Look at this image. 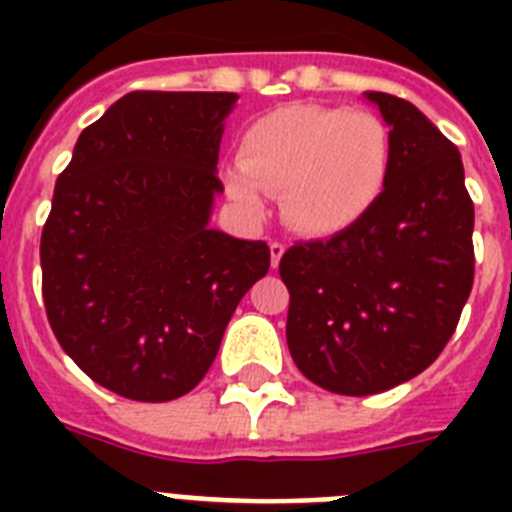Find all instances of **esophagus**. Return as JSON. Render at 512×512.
<instances>
[{"label": "esophagus", "mask_w": 512, "mask_h": 512, "mask_svg": "<svg viewBox=\"0 0 512 512\" xmlns=\"http://www.w3.org/2000/svg\"><path fill=\"white\" fill-rule=\"evenodd\" d=\"M269 253H271V266L277 269L279 261H282V256H284V243L271 241V243H269Z\"/></svg>", "instance_id": "obj_1"}]
</instances>
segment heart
Here are the masks:
<instances>
[{
    "label": "heart",
    "mask_w": 512,
    "mask_h": 512,
    "mask_svg": "<svg viewBox=\"0 0 512 512\" xmlns=\"http://www.w3.org/2000/svg\"><path fill=\"white\" fill-rule=\"evenodd\" d=\"M392 166L390 130L366 110L287 104L246 128L238 169L223 176L248 215L279 192L284 223L305 235H336L377 205Z\"/></svg>",
    "instance_id": "obj_1"
}]
</instances>
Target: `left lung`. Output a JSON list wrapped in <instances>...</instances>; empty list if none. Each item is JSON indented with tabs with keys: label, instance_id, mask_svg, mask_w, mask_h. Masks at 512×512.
Returning <instances> with one entry per match:
<instances>
[{
	"label": "left lung",
	"instance_id": "obj_1",
	"mask_svg": "<svg viewBox=\"0 0 512 512\" xmlns=\"http://www.w3.org/2000/svg\"><path fill=\"white\" fill-rule=\"evenodd\" d=\"M390 125L377 205L328 241L295 243L287 346L310 382L364 397L418 377L454 336L474 282V205L459 148L415 104L366 92Z\"/></svg>",
	"mask_w": 512,
	"mask_h": 512
}]
</instances>
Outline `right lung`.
Returning <instances> with one entry per match:
<instances>
[{
	"label": "right lung",
	"instance_id": "obj_1",
	"mask_svg": "<svg viewBox=\"0 0 512 512\" xmlns=\"http://www.w3.org/2000/svg\"><path fill=\"white\" fill-rule=\"evenodd\" d=\"M233 92H130L81 130L40 238L43 302L81 372L138 402L192 392L264 241L210 228Z\"/></svg>",
	"mask_w": 512,
	"mask_h": 512
}]
</instances>
